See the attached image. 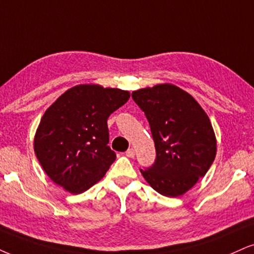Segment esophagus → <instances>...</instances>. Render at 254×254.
<instances>
[{
	"mask_svg": "<svg viewBox=\"0 0 254 254\" xmlns=\"http://www.w3.org/2000/svg\"><path fill=\"white\" fill-rule=\"evenodd\" d=\"M126 155L128 156V158H134V156H135V151H134L133 148H129L126 152Z\"/></svg>",
	"mask_w": 254,
	"mask_h": 254,
	"instance_id": "esophagus-1",
	"label": "esophagus"
}]
</instances>
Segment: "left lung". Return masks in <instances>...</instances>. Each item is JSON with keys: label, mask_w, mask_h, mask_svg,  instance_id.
Here are the masks:
<instances>
[{"label": "left lung", "mask_w": 254, "mask_h": 254, "mask_svg": "<svg viewBox=\"0 0 254 254\" xmlns=\"http://www.w3.org/2000/svg\"><path fill=\"white\" fill-rule=\"evenodd\" d=\"M145 113L155 143L152 167L140 170L153 190L179 196L207 173L217 154L209 118L192 95L171 83L132 93Z\"/></svg>", "instance_id": "obj_1"}]
</instances>
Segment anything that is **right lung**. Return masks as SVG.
<instances>
[{
    "mask_svg": "<svg viewBox=\"0 0 254 254\" xmlns=\"http://www.w3.org/2000/svg\"><path fill=\"white\" fill-rule=\"evenodd\" d=\"M130 94L99 84H79L47 109L34 137V151L43 171L73 194L101 180L117 154L108 146L107 120Z\"/></svg>",
    "mask_w": 254,
    "mask_h": 254,
    "instance_id": "add662e5",
    "label": "right lung"
}]
</instances>
